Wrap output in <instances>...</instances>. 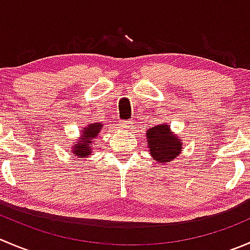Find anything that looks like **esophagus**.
<instances>
[{
  "mask_svg": "<svg viewBox=\"0 0 250 250\" xmlns=\"http://www.w3.org/2000/svg\"><path fill=\"white\" fill-rule=\"evenodd\" d=\"M121 129L125 130H130L133 128V123L129 122V121H125V122H120Z\"/></svg>",
  "mask_w": 250,
  "mask_h": 250,
  "instance_id": "obj_1",
  "label": "esophagus"
}]
</instances>
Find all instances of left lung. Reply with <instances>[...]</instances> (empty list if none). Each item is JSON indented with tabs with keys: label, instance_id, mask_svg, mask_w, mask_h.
Instances as JSON below:
<instances>
[{
	"label": "left lung",
	"instance_id": "1",
	"mask_svg": "<svg viewBox=\"0 0 250 250\" xmlns=\"http://www.w3.org/2000/svg\"><path fill=\"white\" fill-rule=\"evenodd\" d=\"M146 142L151 159L159 165L174 161L182 154L183 142L171 130L167 123H160L146 130Z\"/></svg>",
	"mask_w": 250,
	"mask_h": 250
}]
</instances>
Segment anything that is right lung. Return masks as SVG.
Instances as JSON below:
<instances>
[{
    "mask_svg": "<svg viewBox=\"0 0 250 250\" xmlns=\"http://www.w3.org/2000/svg\"><path fill=\"white\" fill-rule=\"evenodd\" d=\"M103 122H93L82 127L81 135L78 142L72 145V154L76 155L78 159H86L93 154V143L99 137V133L103 129Z\"/></svg>",
    "mask_w": 250,
    "mask_h": 250,
    "instance_id": "right-lung-1",
    "label": "right lung"
}]
</instances>
